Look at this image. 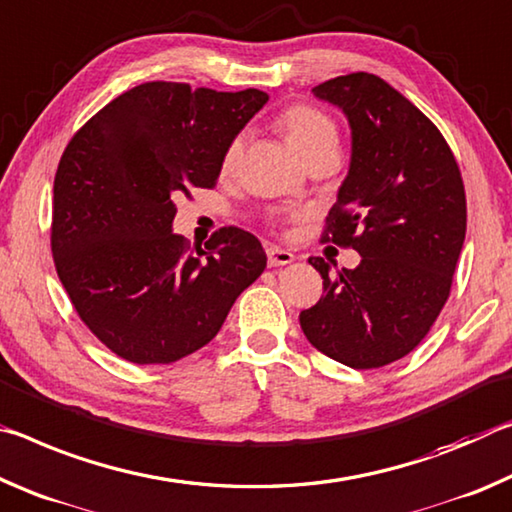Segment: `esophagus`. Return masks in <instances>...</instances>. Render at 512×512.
<instances>
[{"instance_id":"esophagus-1","label":"esophagus","mask_w":512,"mask_h":512,"mask_svg":"<svg viewBox=\"0 0 512 512\" xmlns=\"http://www.w3.org/2000/svg\"><path fill=\"white\" fill-rule=\"evenodd\" d=\"M265 254H267V265L270 267H281V265H288L295 261V254L288 249H281V247H267Z\"/></svg>"}]
</instances>
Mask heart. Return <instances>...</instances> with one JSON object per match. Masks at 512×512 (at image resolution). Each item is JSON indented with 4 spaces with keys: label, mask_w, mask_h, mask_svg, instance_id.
Returning a JSON list of instances; mask_svg holds the SVG:
<instances>
[{
    "label": "heart",
    "mask_w": 512,
    "mask_h": 512,
    "mask_svg": "<svg viewBox=\"0 0 512 512\" xmlns=\"http://www.w3.org/2000/svg\"><path fill=\"white\" fill-rule=\"evenodd\" d=\"M276 127L288 140V145L295 149L301 161L317 152H326V149H338V127L326 115L322 108L311 104H292L276 117ZM242 154V136H233L226 142L222 158H220V172L231 174L238 167Z\"/></svg>",
    "instance_id": "b5f03b06"
}]
</instances>
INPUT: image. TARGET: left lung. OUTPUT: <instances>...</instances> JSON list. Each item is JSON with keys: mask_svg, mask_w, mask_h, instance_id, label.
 Instances as JSON below:
<instances>
[{"mask_svg": "<svg viewBox=\"0 0 512 512\" xmlns=\"http://www.w3.org/2000/svg\"><path fill=\"white\" fill-rule=\"evenodd\" d=\"M351 124V167L322 242L356 249V270L329 274L299 313L308 342L342 365L374 370L410 354L447 304L467 229L456 156L440 129L390 83L351 72L313 88Z\"/></svg>", "mask_w": 512, "mask_h": 512, "instance_id": "obj_1", "label": "left lung"}]
</instances>
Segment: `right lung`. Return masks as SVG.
Masks as SVG:
<instances>
[{"label":"right lung","mask_w":512,"mask_h":512,"mask_svg":"<svg viewBox=\"0 0 512 512\" xmlns=\"http://www.w3.org/2000/svg\"><path fill=\"white\" fill-rule=\"evenodd\" d=\"M265 102L256 88L149 81L67 142L54 177V265L81 322L115 356L170 365L195 354L263 274L249 231L222 226L195 254L172 220L174 199L215 188L226 142Z\"/></svg>","instance_id":"obj_1"}]
</instances>
